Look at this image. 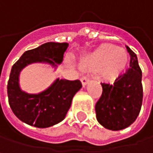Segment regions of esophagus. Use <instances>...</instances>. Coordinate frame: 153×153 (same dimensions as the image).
Masks as SVG:
<instances>
[{
  "label": "esophagus",
  "instance_id": "esophagus-1",
  "mask_svg": "<svg viewBox=\"0 0 153 153\" xmlns=\"http://www.w3.org/2000/svg\"><path fill=\"white\" fill-rule=\"evenodd\" d=\"M81 82H82V85L85 86V85H86L90 82V77L85 76H83V77L81 78Z\"/></svg>",
  "mask_w": 153,
  "mask_h": 153
}]
</instances>
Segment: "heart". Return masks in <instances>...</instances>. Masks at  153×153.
Segmentation results:
<instances>
[{
  "instance_id": "heart-1",
  "label": "heart",
  "mask_w": 153,
  "mask_h": 153,
  "mask_svg": "<svg viewBox=\"0 0 153 153\" xmlns=\"http://www.w3.org/2000/svg\"><path fill=\"white\" fill-rule=\"evenodd\" d=\"M129 56L125 49L112 44H103L95 48L81 62L83 69L98 70L104 79L114 81L126 69Z\"/></svg>"
}]
</instances>
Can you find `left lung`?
Returning a JSON list of instances; mask_svg holds the SVG:
<instances>
[{"label":"left lung","mask_w":153,"mask_h":153,"mask_svg":"<svg viewBox=\"0 0 153 153\" xmlns=\"http://www.w3.org/2000/svg\"><path fill=\"white\" fill-rule=\"evenodd\" d=\"M126 48L131 56L130 68L114 84L101 83L102 95L95 105L98 123L112 131L130 126L139 115L143 104L142 70L136 54L129 47Z\"/></svg>","instance_id":"left-lung-1"}]
</instances>
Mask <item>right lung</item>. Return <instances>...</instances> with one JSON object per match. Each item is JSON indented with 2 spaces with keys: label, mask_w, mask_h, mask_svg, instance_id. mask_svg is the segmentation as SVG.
Masks as SVG:
<instances>
[{
  "label": "right lung",
  "mask_w": 153,
  "mask_h": 153,
  "mask_svg": "<svg viewBox=\"0 0 153 153\" xmlns=\"http://www.w3.org/2000/svg\"><path fill=\"white\" fill-rule=\"evenodd\" d=\"M68 43L47 42L25 51L11 68L7 85L10 106L13 114L23 123L38 128H47L63 121L70 108L76 93L82 87L79 80L56 79L39 94H28L19 84L21 71L32 63H48L56 67L63 60Z\"/></svg>",
  "instance_id": "obj_1"
}]
</instances>
